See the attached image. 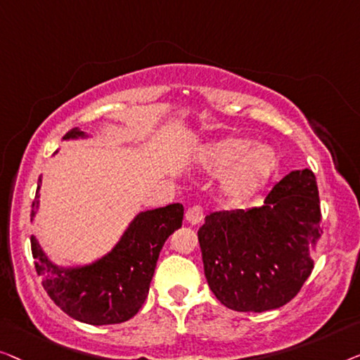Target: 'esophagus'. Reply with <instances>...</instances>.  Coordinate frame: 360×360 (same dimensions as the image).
Masks as SVG:
<instances>
[{"label":"esophagus","instance_id":"esophagus-1","mask_svg":"<svg viewBox=\"0 0 360 360\" xmlns=\"http://www.w3.org/2000/svg\"><path fill=\"white\" fill-rule=\"evenodd\" d=\"M186 219H187V221H189V224L197 225L202 219H204V209H202L200 205L189 207V209H187V212H186Z\"/></svg>","mask_w":360,"mask_h":360}]
</instances>
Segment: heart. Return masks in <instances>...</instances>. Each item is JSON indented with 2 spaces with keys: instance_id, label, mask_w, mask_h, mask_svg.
<instances>
[{
  "instance_id": "heart-1",
  "label": "heart",
  "mask_w": 360,
  "mask_h": 360,
  "mask_svg": "<svg viewBox=\"0 0 360 360\" xmlns=\"http://www.w3.org/2000/svg\"><path fill=\"white\" fill-rule=\"evenodd\" d=\"M248 141L226 139L212 145L204 155V163L214 173L226 171L224 191L238 199L255 192L269 179L277 166V156L269 146L256 145L248 148Z\"/></svg>"
}]
</instances>
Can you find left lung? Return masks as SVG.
<instances>
[{
	"label": "left lung",
	"mask_w": 360,
	"mask_h": 360,
	"mask_svg": "<svg viewBox=\"0 0 360 360\" xmlns=\"http://www.w3.org/2000/svg\"><path fill=\"white\" fill-rule=\"evenodd\" d=\"M320 231V195L310 169L287 174L259 209L210 214L197 231L210 290L236 311L283 307L311 274L308 246Z\"/></svg>",
	"instance_id": "8db88e82"
}]
</instances>
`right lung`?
Wrapping results in <instances>:
<instances>
[{"label": "right lung", "instance_id": "add662e5", "mask_svg": "<svg viewBox=\"0 0 360 360\" xmlns=\"http://www.w3.org/2000/svg\"><path fill=\"white\" fill-rule=\"evenodd\" d=\"M81 134L83 131L73 129L65 139ZM35 205L37 200L32 202V215ZM182 217V204L143 212L110 255L83 269H58L44 256L32 235L30 250L35 271L42 277L45 292L55 305L75 320L88 325L127 321L146 300L161 248L173 231L181 229Z\"/></svg>", "mask_w": 360, "mask_h": 360}]
</instances>
